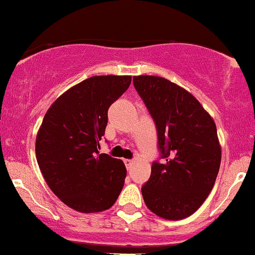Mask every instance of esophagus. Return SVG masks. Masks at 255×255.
I'll use <instances>...</instances> for the list:
<instances>
[{
    "instance_id": "34e87169",
    "label": "esophagus",
    "mask_w": 255,
    "mask_h": 255,
    "mask_svg": "<svg viewBox=\"0 0 255 255\" xmlns=\"http://www.w3.org/2000/svg\"><path fill=\"white\" fill-rule=\"evenodd\" d=\"M134 160H129V159H125V165L127 168H130V166L133 165Z\"/></svg>"
}]
</instances>
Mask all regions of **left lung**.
Listing matches in <instances>:
<instances>
[{
	"label": "left lung",
	"mask_w": 255,
	"mask_h": 255,
	"mask_svg": "<svg viewBox=\"0 0 255 255\" xmlns=\"http://www.w3.org/2000/svg\"><path fill=\"white\" fill-rule=\"evenodd\" d=\"M133 84L155 121L163 159L152 162L141 187L144 202L162 219L188 218L208 198L219 173L215 122L191 93L162 77L136 76Z\"/></svg>",
	"instance_id": "obj_1"
}]
</instances>
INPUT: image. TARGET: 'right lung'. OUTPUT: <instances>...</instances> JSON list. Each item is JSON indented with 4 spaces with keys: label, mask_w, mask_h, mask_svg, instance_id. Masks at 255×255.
Instances as JSON below:
<instances>
[{
    "label": "right lung",
    "mask_w": 255,
    "mask_h": 255,
    "mask_svg": "<svg viewBox=\"0 0 255 255\" xmlns=\"http://www.w3.org/2000/svg\"><path fill=\"white\" fill-rule=\"evenodd\" d=\"M130 76H94L50 106L36 135L40 171L61 202L84 214L115 204L127 170L122 160L99 154L107 111L129 88Z\"/></svg>",
    "instance_id": "1"
}]
</instances>
